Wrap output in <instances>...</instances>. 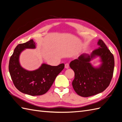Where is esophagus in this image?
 <instances>
[{
    "label": "esophagus",
    "instance_id": "1",
    "mask_svg": "<svg viewBox=\"0 0 122 122\" xmlns=\"http://www.w3.org/2000/svg\"><path fill=\"white\" fill-rule=\"evenodd\" d=\"M65 68H66V69H68V68H69V65L68 63H67L65 65Z\"/></svg>",
    "mask_w": 122,
    "mask_h": 122
}]
</instances>
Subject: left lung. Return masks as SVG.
<instances>
[{
	"label": "left lung",
	"instance_id": "1",
	"mask_svg": "<svg viewBox=\"0 0 122 122\" xmlns=\"http://www.w3.org/2000/svg\"><path fill=\"white\" fill-rule=\"evenodd\" d=\"M98 45V48L91 55L82 54L70 63V67L75 72L72 86L80 96L87 97L102 93L109 86L112 78L114 56L102 40H99ZM96 56H99L102 62L98 68L94 67L89 63Z\"/></svg>",
	"mask_w": 122,
	"mask_h": 122
}]
</instances>
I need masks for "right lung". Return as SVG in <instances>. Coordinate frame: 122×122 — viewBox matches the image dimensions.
<instances>
[{
    "label": "right lung",
    "instance_id": "add662e5",
    "mask_svg": "<svg viewBox=\"0 0 122 122\" xmlns=\"http://www.w3.org/2000/svg\"><path fill=\"white\" fill-rule=\"evenodd\" d=\"M32 39L18 44L10 58L9 70L15 87L20 92L31 96L42 95L49 90L56 77L64 69L65 65L52 66L43 64L39 69L28 71L23 68L19 63V56L25 49H35Z\"/></svg>",
    "mask_w": 122,
    "mask_h": 122
}]
</instances>
